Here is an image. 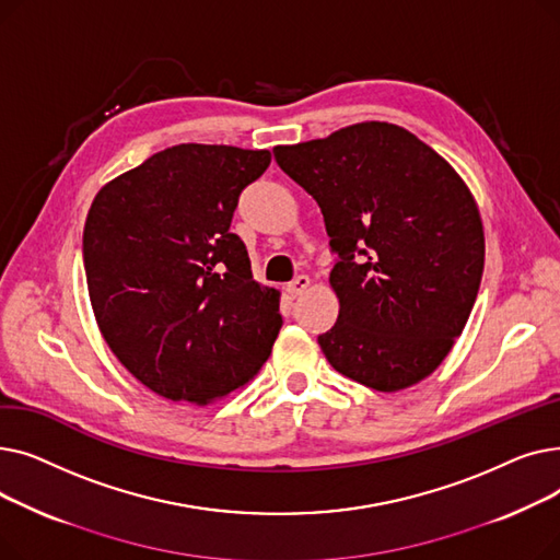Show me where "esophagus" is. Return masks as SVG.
Masks as SVG:
<instances>
[{
  "mask_svg": "<svg viewBox=\"0 0 560 560\" xmlns=\"http://www.w3.org/2000/svg\"><path fill=\"white\" fill-rule=\"evenodd\" d=\"M308 285H311V279H308L306 275H300V277H295V279H292V281L285 285V290H288V295L298 298V295H302V292H304Z\"/></svg>",
  "mask_w": 560,
  "mask_h": 560,
  "instance_id": "1",
  "label": "esophagus"
}]
</instances>
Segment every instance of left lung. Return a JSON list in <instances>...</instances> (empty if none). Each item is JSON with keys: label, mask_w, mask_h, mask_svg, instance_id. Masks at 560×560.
Here are the masks:
<instances>
[{"label": "left lung", "mask_w": 560, "mask_h": 560, "mask_svg": "<svg viewBox=\"0 0 560 560\" xmlns=\"http://www.w3.org/2000/svg\"><path fill=\"white\" fill-rule=\"evenodd\" d=\"M279 167L317 201L338 260V322L317 338L359 384L395 393L429 376L472 313L483 224L456 170L410 131L359 122L275 147Z\"/></svg>", "instance_id": "left-lung-1"}]
</instances>
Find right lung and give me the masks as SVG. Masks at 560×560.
<instances>
[{
  "mask_svg": "<svg viewBox=\"0 0 560 560\" xmlns=\"http://www.w3.org/2000/svg\"><path fill=\"white\" fill-rule=\"evenodd\" d=\"M268 150L174 144L115 176L83 226L97 327L142 386L203 406L245 386L283 325L279 290L252 277L231 233L241 192Z\"/></svg>",
  "mask_w": 560,
  "mask_h": 560,
  "instance_id": "1",
  "label": "right lung"
}]
</instances>
